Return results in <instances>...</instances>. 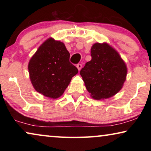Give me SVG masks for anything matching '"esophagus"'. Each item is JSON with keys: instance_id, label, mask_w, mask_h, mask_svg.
I'll use <instances>...</instances> for the list:
<instances>
[{"instance_id": "1", "label": "esophagus", "mask_w": 151, "mask_h": 151, "mask_svg": "<svg viewBox=\"0 0 151 151\" xmlns=\"http://www.w3.org/2000/svg\"><path fill=\"white\" fill-rule=\"evenodd\" d=\"M76 67H77L78 69L79 70V71H80V70L82 69V64H78V65H77V66H76Z\"/></svg>"}]
</instances>
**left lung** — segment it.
I'll return each instance as SVG.
<instances>
[{
  "label": "left lung",
  "mask_w": 151,
  "mask_h": 151,
  "mask_svg": "<svg viewBox=\"0 0 151 151\" xmlns=\"http://www.w3.org/2000/svg\"><path fill=\"white\" fill-rule=\"evenodd\" d=\"M91 60L80 70L86 89L96 100L111 98L122 88L127 69L119 53L106 43H96Z\"/></svg>",
  "instance_id": "1"
}]
</instances>
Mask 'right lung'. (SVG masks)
I'll list each match as a JSON object with an SVG mask.
<instances>
[{"mask_svg": "<svg viewBox=\"0 0 151 151\" xmlns=\"http://www.w3.org/2000/svg\"><path fill=\"white\" fill-rule=\"evenodd\" d=\"M69 58L63 42L51 38L40 45L28 65L31 82L36 91L53 99L63 94L71 78L78 73Z\"/></svg>", "mask_w": 151, "mask_h": 151, "instance_id": "add662e5", "label": "right lung"}]
</instances>
